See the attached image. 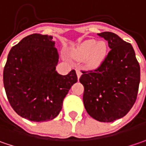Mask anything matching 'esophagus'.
I'll list each match as a JSON object with an SVG mask.
<instances>
[{
    "label": "esophagus",
    "mask_w": 146,
    "mask_h": 146,
    "mask_svg": "<svg viewBox=\"0 0 146 146\" xmlns=\"http://www.w3.org/2000/svg\"><path fill=\"white\" fill-rule=\"evenodd\" d=\"M76 73H77V76H78V78L79 79L80 78V77H81L82 75V72L79 70V69H77L76 70Z\"/></svg>",
    "instance_id": "obj_1"
}]
</instances>
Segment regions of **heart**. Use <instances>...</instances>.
I'll use <instances>...</instances> for the list:
<instances>
[{
    "label": "heart",
    "mask_w": 146,
    "mask_h": 146,
    "mask_svg": "<svg viewBox=\"0 0 146 146\" xmlns=\"http://www.w3.org/2000/svg\"><path fill=\"white\" fill-rule=\"evenodd\" d=\"M107 46L104 41L88 39L75 49L73 56L78 60H85L88 68H98L103 62L107 55Z\"/></svg>",
    "instance_id": "1"
}]
</instances>
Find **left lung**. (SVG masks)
<instances>
[{"instance_id": "obj_1", "label": "left lung", "mask_w": 146, "mask_h": 146, "mask_svg": "<svg viewBox=\"0 0 146 146\" xmlns=\"http://www.w3.org/2000/svg\"><path fill=\"white\" fill-rule=\"evenodd\" d=\"M111 48L104 61L93 71H82L83 104L87 112L101 122L125 116L137 98L140 64L132 45L111 32L98 34Z\"/></svg>"}]
</instances>
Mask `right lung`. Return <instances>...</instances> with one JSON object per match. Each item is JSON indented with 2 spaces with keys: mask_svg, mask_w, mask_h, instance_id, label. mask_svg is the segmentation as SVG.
I'll return each mask as SVG.
<instances>
[{
  "mask_svg": "<svg viewBox=\"0 0 146 146\" xmlns=\"http://www.w3.org/2000/svg\"><path fill=\"white\" fill-rule=\"evenodd\" d=\"M55 42L50 35L33 34L11 48L3 71L8 101L14 111L31 121H48L58 116L63 101L78 81L75 70L56 71Z\"/></svg>",
  "mask_w": 146,
  "mask_h": 146,
  "instance_id": "1",
  "label": "right lung"
}]
</instances>
